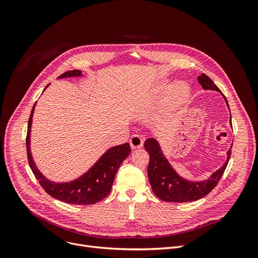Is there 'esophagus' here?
I'll use <instances>...</instances> for the list:
<instances>
[{"mask_svg": "<svg viewBox=\"0 0 258 258\" xmlns=\"http://www.w3.org/2000/svg\"><path fill=\"white\" fill-rule=\"evenodd\" d=\"M130 144L133 150H135V148H140L143 146V139L139 135H133L130 139Z\"/></svg>", "mask_w": 258, "mask_h": 258, "instance_id": "1", "label": "esophagus"}]
</instances>
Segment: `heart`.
I'll return each instance as SVG.
<instances>
[{"mask_svg": "<svg viewBox=\"0 0 258 258\" xmlns=\"http://www.w3.org/2000/svg\"><path fill=\"white\" fill-rule=\"evenodd\" d=\"M168 88V84L164 83L162 84L159 89L165 90ZM170 96L172 99V102L177 104H183L187 102V100L190 97V89H189L188 85L183 83V81H179V83H175L171 89H170Z\"/></svg>", "mask_w": 258, "mask_h": 258, "instance_id": "heart-1", "label": "heart"}]
</instances>
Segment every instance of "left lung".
<instances>
[{"mask_svg":"<svg viewBox=\"0 0 258 258\" xmlns=\"http://www.w3.org/2000/svg\"><path fill=\"white\" fill-rule=\"evenodd\" d=\"M198 80L204 90L220 92L229 107L225 95L207 75L202 73L198 77ZM230 124L232 126L231 115H230ZM144 147L145 151L150 154V164H148L147 174L154 194L162 201L185 203L204 198L218 185L228 165L230 156H231L232 145L230 146L229 151L227 152V160L223 166L214 171L207 180L200 182L188 181L179 175L177 171L171 167L164 154L162 153L160 144L155 138H148L144 143Z\"/></svg>","mask_w":258,"mask_h":258,"instance_id":"8db88e82","label":"left lung"}]
</instances>
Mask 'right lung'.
Listing matches in <instances>:
<instances>
[{
	"label": "right lung",
	"mask_w": 258,
	"mask_h": 258,
	"mask_svg": "<svg viewBox=\"0 0 258 258\" xmlns=\"http://www.w3.org/2000/svg\"><path fill=\"white\" fill-rule=\"evenodd\" d=\"M79 76H83V73H81L80 70H72L64 72L63 74L58 76V78ZM48 86L46 88H48ZM35 104L36 102L32 107L30 118L28 121L26 147L27 155H28L29 166L40 186L45 189V191L49 196L61 202L68 203V204L92 205L95 204V203L102 201L111 191L118 168L122 164V162H123L131 154L130 144L124 143L108 148V150L96 161V163H95L86 173L80 175L79 178L73 181L63 183L51 182L36 167L30 150L31 124Z\"/></svg>",
	"instance_id": "obj_1"
}]
</instances>
